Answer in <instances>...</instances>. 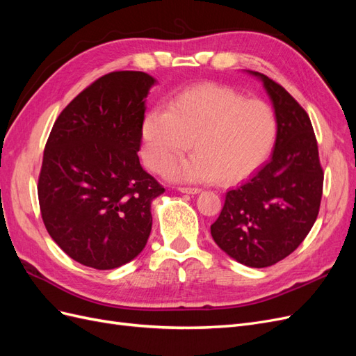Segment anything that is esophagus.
<instances>
[{"label": "esophagus", "mask_w": 356, "mask_h": 356, "mask_svg": "<svg viewBox=\"0 0 356 356\" xmlns=\"http://www.w3.org/2000/svg\"><path fill=\"white\" fill-rule=\"evenodd\" d=\"M178 191L186 193V195H197V193H200V188H196V187H178Z\"/></svg>", "instance_id": "obj_1"}]
</instances>
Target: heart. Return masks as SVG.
<instances>
[{
    "label": "heart",
    "instance_id": "1",
    "mask_svg": "<svg viewBox=\"0 0 356 356\" xmlns=\"http://www.w3.org/2000/svg\"><path fill=\"white\" fill-rule=\"evenodd\" d=\"M277 122L270 105L229 86L204 83L178 93L166 110L143 123L147 165L175 181L234 184L251 177L270 154ZM193 145L197 153L175 161Z\"/></svg>",
    "mask_w": 356,
    "mask_h": 356
}]
</instances>
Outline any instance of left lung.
<instances>
[{
  "instance_id": "obj_1",
  "label": "left lung",
  "mask_w": 356,
  "mask_h": 356,
  "mask_svg": "<svg viewBox=\"0 0 356 356\" xmlns=\"http://www.w3.org/2000/svg\"><path fill=\"white\" fill-rule=\"evenodd\" d=\"M248 72L263 81L273 104L276 143L270 160L227 191L211 234L236 261L261 268L296 251L314 227L324 172L307 113L281 84L261 72Z\"/></svg>"
}]
</instances>
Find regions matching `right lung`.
I'll list each match as a JSON object with an SVG mask.
<instances>
[{"mask_svg": "<svg viewBox=\"0 0 356 356\" xmlns=\"http://www.w3.org/2000/svg\"><path fill=\"white\" fill-rule=\"evenodd\" d=\"M154 83L141 71L106 74L75 96L49 135L41 217L51 239L83 266L120 267L148 241L152 203L165 191L138 157Z\"/></svg>", "mask_w": 356, "mask_h": 356, "instance_id": "obj_1", "label": "right lung"}]
</instances>
